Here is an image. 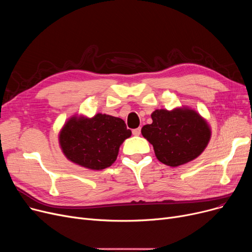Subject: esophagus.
I'll use <instances>...</instances> for the list:
<instances>
[{
    "instance_id": "34e87169",
    "label": "esophagus",
    "mask_w": 252,
    "mask_h": 252,
    "mask_svg": "<svg viewBox=\"0 0 252 252\" xmlns=\"http://www.w3.org/2000/svg\"><path fill=\"white\" fill-rule=\"evenodd\" d=\"M140 134H141V127H138V128L133 129V135H134V136H139Z\"/></svg>"
}]
</instances>
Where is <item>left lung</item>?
<instances>
[{
  "label": "left lung",
  "mask_w": 252,
  "mask_h": 252,
  "mask_svg": "<svg viewBox=\"0 0 252 252\" xmlns=\"http://www.w3.org/2000/svg\"><path fill=\"white\" fill-rule=\"evenodd\" d=\"M152 124L142 127V135L152 145L157 159L179 166L199 156L207 146L210 129L204 119L190 109L155 110Z\"/></svg>",
  "instance_id": "1"
}]
</instances>
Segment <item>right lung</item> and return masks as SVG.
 Wrapping results in <instances>:
<instances>
[{
	"label": "right lung",
	"instance_id": "right-lung-1",
	"mask_svg": "<svg viewBox=\"0 0 252 252\" xmlns=\"http://www.w3.org/2000/svg\"><path fill=\"white\" fill-rule=\"evenodd\" d=\"M130 135L122 118L99 113L90 119L71 118L62 128L59 142L72 162L104 169L115 161L119 146Z\"/></svg>",
	"mask_w": 252,
	"mask_h": 252
}]
</instances>
